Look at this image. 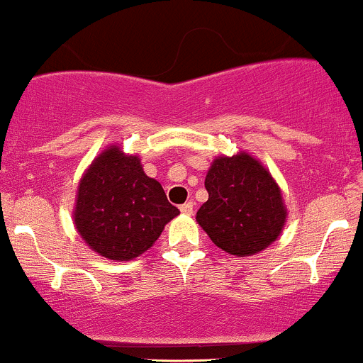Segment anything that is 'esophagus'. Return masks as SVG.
<instances>
[{
	"mask_svg": "<svg viewBox=\"0 0 363 363\" xmlns=\"http://www.w3.org/2000/svg\"><path fill=\"white\" fill-rule=\"evenodd\" d=\"M192 210H194V204L192 203H185L180 206V211L183 215H192Z\"/></svg>",
	"mask_w": 363,
	"mask_h": 363,
	"instance_id": "34e87169",
	"label": "esophagus"
}]
</instances>
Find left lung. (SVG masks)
I'll list each match as a JSON object with an SVG mask.
<instances>
[{
    "label": "left lung",
    "mask_w": 363,
    "mask_h": 363,
    "mask_svg": "<svg viewBox=\"0 0 363 363\" xmlns=\"http://www.w3.org/2000/svg\"><path fill=\"white\" fill-rule=\"evenodd\" d=\"M208 201L196 220L218 249L254 256L281 236L288 220L281 186L250 153L215 157L204 178Z\"/></svg>",
    "instance_id": "1"
}]
</instances>
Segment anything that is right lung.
Masks as SVG:
<instances>
[{"label":"right lung","mask_w":363,"mask_h":363,"mask_svg":"<svg viewBox=\"0 0 363 363\" xmlns=\"http://www.w3.org/2000/svg\"><path fill=\"white\" fill-rule=\"evenodd\" d=\"M180 210L159 182L143 169L139 155L109 145L81 177L74 225L86 245L111 261H132L153 247Z\"/></svg>","instance_id":"obj_1"}]
</instances>
